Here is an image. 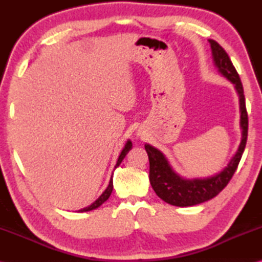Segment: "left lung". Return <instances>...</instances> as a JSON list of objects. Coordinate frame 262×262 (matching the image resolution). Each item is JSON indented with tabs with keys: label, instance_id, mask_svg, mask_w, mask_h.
I'll list each match as a JSON object with an SVG mask.
<instances>
[{
	"label": "left lung",
	"instance_id": "obj_1",
	"mask_svg": "<svg viewBox=\"0 0 262 262\" xmlns=\"http://www.w3.org/2000/svg\"><path fill=\"white\" fill-rule=\"evenodd\" d=\"M211 55H213L214 63L219 69L221 74H223L227 80H230L238 94L241 111V128L242 140L238 146L237 152L230 161L227 166L222 170L220 173L213 177L205 178V179H183L172 170L168 160L159 149L145 144V149L149 160V182L154 189L155 193L164 200L165 203L179 207L198 205L200 203L217 196L227 186L232 179L242 154L244 152L248 138V113L246 108V98H244L243 85L234 66H233L229 55L224 51L219 42L209 39Z\"/></svg>",
	"mask_w": 262,
	"mask_h": 262
}]
</instances>
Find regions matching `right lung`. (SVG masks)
I'll use <instances>...</instances> for the list:
<instances>
[{"label": "right lung", "mask_w": 262, "mask_h": 262, "mask_svg": "<svg viewBox=\"0 0 262 262\" xmlns=\"http://www.w3.org/2000/svg\"><path fill=\"white\" fill-rule=\"evenodd\" d=\"M132 142L130 141H127V143L125 144V147L122 148V151H121V153H120V155H119V158H118V161H117V163H116V166H115V169L117 168V166H119V164L121 163V161L124 160V158L126 157V154L130 151V148H132ZM113 188H114V186H113V176H111V179H110V181H109V186L107 187V189H105V190L102 192V194L101 196H100L96 202L94 203H92L90 206H88V207H85V208H83V209H80L79 211H89V210H92V209H96V208H98L99 206H101L105 200H107L109 197H110V194H111V192H113Z\"/></svg>", "instance_id": "obj_1"}]
</instances>
